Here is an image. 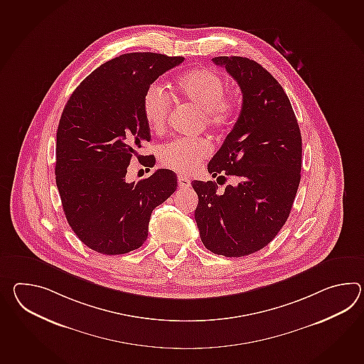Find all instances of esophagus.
Segmentation results:
<instances>
[{"mask_svg":"<svg viewBox=\"0 0 364 364\" xmlns=\"http://www.w3.org/2000/svg\"><path fill=\"white\" fill-rule=\"evenodd\" d=\"M178 184L181 189H188L191 186V180L186 176H178Z\"/></svg>","mask_w":364,"mask_h":364,"instance_id":"esophagus-1","label":"esophagus"}]
</instances>
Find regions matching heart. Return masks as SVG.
<instances>
[{
	"label": "heart",
	"mask_w": 364,
	"mask_h": 364,
	"mask_svg": "<svg viewBox=\"0 0 364 364\" xmlns=\"http://www.w3.org/2000/svg\"><path fill=\"white\" fill-rule=\"evenodd\" d=\"M175 90L180 97L203 111V120L213 130L226 129L239 109V97L225 92V81L210 69L197 68L181 74ZM142 112L150 129L166 127L170 113V97L159 85H151L142 99ZM210 144L203 138H175L159 150V161L166 168L189 173L210 154Z\"/></svg>",
	"instance_id": "obj_1"
}]
</instances>
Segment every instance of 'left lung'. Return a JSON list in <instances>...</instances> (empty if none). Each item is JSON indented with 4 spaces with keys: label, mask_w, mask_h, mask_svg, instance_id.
<instances>
[{
    "label": "left lung",
    "mask_w": 364,
    "mask_h": 364,
    "mask_svg": "<svg viewBox=\"0 0 364 364\" xmlns=\"http://www.w3.org/2000/svg\"><path fill=\"white\" fill-rule=\"evenodd\" d=\"M242 94V111L208 171L223 181H192L203 245L215 255L242 257L262 250L290 215L301 170V134L290 100L274 77L247 57L219 56Z\"/></svg>",
    "instance_id": "left-lung-1"
}]
</instances>
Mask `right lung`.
I'll list each match as a JSON object with an SVG mask.
<instances>
[{"mask_svg": "<svg viewBox=\"0 0 364 364\" xmlns=\"http://www.w3.org/2000/svg\"><path fill=\"white\" fill-rule=\"evenodd\" d=\"M184 61L161 53H127L87 75L65 105L57 129L56 184L74 234L92 251L124 255L149 234L156 206L176 191L171 170L125 180L132 156L150 141L142 112L147 87ZM153 163V155L145 156Z\"/></svg>", "mask_w": 364, "mask_h": 364, "instance_id": "right-lung-1", "label": "right lung"}]
</instances>
